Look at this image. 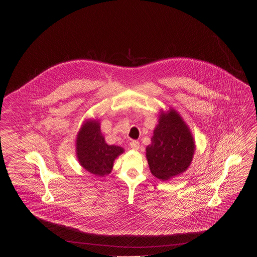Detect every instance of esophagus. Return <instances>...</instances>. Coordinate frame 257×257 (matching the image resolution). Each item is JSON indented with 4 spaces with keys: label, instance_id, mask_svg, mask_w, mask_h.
I'll use <instances>...</instances> for the list:
<instances>
[{
    "label": "esophagus",
    "instance_id": "esophagus-1",
    "mask_svg": "<svg viewBox=\"0 0 257 257\" xmlns=\"http://www.w3.org/2000/svg\"><path fill=\"white\" fill-rule=\"evenodd\" d=\"M130 148L132 149V150H134V151H138L139 150V142L138 141H136V140H132L131 142H130Z\"/></svg>",
    "mask_w": 257,
    "mask_h": 257
}]
</instances>
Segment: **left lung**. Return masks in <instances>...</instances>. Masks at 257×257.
Segmentation results:
<instances>
[{
    "mask_svg": "<svg viewBox=\"0 0 257 257\" xmlns=\"http://www.w3.org/2000/svg\"><path fill=\"white\" fill-rule=\"evenodd\" d=\"M194 150L189 128L175 109H170L160 116L152 143L146 148V159L152 174L167 181L188 169Z\"/></svg>",
    "mask_w": 257,
    "mask_h": 257,
    "instance_id": "obj_1",
    "label": "left lung"
}]
</instances>
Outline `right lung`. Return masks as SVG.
<instances>
[{"label": "right lung", "instance_id": "right-lung-1", "mask_svg": "<svg viewBox=\"0 0 257 257\" xmlns=\"http://www.w3.org/2000/svg\"><path fill=\"white\" fill-rule=\"evenodd\" d=\"M76 155L79 164L95 176L111 173L115 159L124 153L117 145H108L100 132L98 121H86L76 139Z\"/></svg>", "mask_w": 257, "mask_h": 257}]
</instances>
